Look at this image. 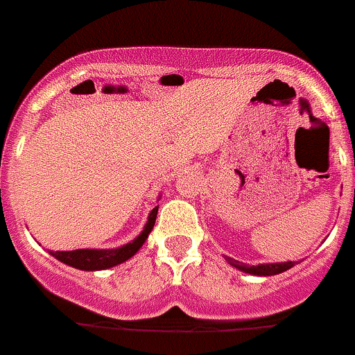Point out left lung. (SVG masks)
I'll use <instances>...</instances> for the list:
<instances>
[{
	"instance_id": "left-lung-1",
	"label": "left lung",
	"mask_w": 355,
	"mask_h": 355,
	"mask_svg": "<svg viewBox=\"0 0 355 355\" xmlns=\"http://www.w3.org/2000/svg\"><path fill=\"white\" fill-rule=\"evenodd\" d=\"M229 263L232 264L234 268L237 270L246 271V273H252V275H264V277H270V275H279L282 271L289 270V268L295 266V261H289V263H275V264H259V266H248V264H243L236 259H230L229 257Z\"/></svg>"
}]
</instances>
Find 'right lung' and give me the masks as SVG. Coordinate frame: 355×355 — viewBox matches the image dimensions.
<instances>
[{"mask_svg":"<svg viewBox=\"0 0 355 355\" xmlns=\"http://www.w3.org/2000/svg\"><path fill=\"white\" fill-rule=\"evenodd\" d=\"M157 211L159 207L153 209L150 212V218H148V223L144 227L143 232L135 237L134 241L128 243V245L121 246V248H114V250H71V252H51L55 259H58L60 263L67 264V266L78 268V270L85 271H94V270H105V268H112L116 264H121L125 261L132 257L135 252L139 250L143 243L146 241L148 234L152 232L153 225L157 220Z\"/></svg>","mask_w":355,"mask_h":355,"instance_id":"add662e5","label":"right lung"}]
</instances>
